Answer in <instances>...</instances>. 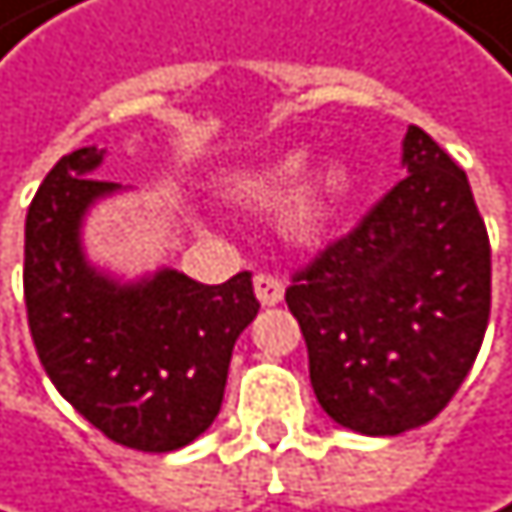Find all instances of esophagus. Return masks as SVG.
<instances>
[{
  "label": "esophagus",
  "mask_w": 512,
  "mask_h": 512,
  "mask_svg": "<svg viewBox=\"0 0 512 512\" xmlns=\"http://www.w3.org/2000/svg\"><path fill=\"white\" fill-rule=\"evenodd\" d=\"M254 294H258V300L264 306H276L285 297V285H282V279L261 273V276H254Z\"/></svg>",
  "instance_id": "obj_1"
}]
</instances>
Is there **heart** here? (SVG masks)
<instances>
[{
    "mask_svg": "<svg viewBox=\"0 0 512 512\" xmlns=\"http://www.w3.org/2000/svg\"><path fill=\"white\" fill-rule=\"evenodd\" d=\"M300 172H303V157L291 154V157L273 160L267 166L233 172L227 178V191L242 206L273 209L288 197V191L294 188ZM352 191H355V178L346 166L334 163V166L321 169L309 185L291 200L288 215H285L288 230L300 239L324 236L346 212Z\"/></svg>",
    "mask_w": 512,
    "mask_h": 512,
    "instance_id": "1",
    "label": "heart"
}]
</instances>
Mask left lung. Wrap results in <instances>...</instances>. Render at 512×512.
Wrapping results in <instances>:
<instances>
[{
    "mask_svg": "<svg viewBox=\"0 0 512 512\" xmlns=\"http://www.w3.org/2000/svg\"><path fill=\"white\" fill-rule=\"evenodd\" d=\"M400 163L410 175L285 291L321 410L367 437L449 404L492 309V248L464 169L419 127Z\"/></svg>",
    "mask_w": 512,
    "mask_h": 512,
    "instance_id": "1",
    "label": "left lung"
}]
</instances>
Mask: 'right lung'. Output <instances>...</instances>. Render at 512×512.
I'll list each match as a JSON object with an SVG mask.
<instances>
[{"label":"right lung","instance_id":"right-lung-1","mask_svg":"<svg viewBox=\"0 0 512 512\" xmlns=\"http://www.w3.org/2000/svg\"><path fill=\"white\" fill-rule=\"evenodd\" d=\"M96 145L66 154L26 212L29 334L57 391L108 440L172 452L218 416L239 334L261 303L251 273L203 285L172 267L124 282L87 261V212L124 188L99 181Z\"/></svg>","mask_w":512,"mask_h":512}]
</instances>
